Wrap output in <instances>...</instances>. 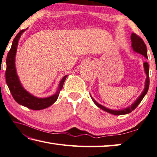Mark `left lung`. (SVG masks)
<instances>
[{
    "mask_svg": "<svg viewBox=\"0 0 157 157\" xmlns=\"http://www.w3.org/2000/svg\"><path fill=\"white\" fill-rule=\"evenodd\" d=\"M131 38V42H132V47L134 51H135L136 53H139L143 55L145 58H147V48H146V45L144 43V42L143 40H142L140 37L139 36L136 35V33H132L131 34L130 36ZM144 70H145V73L146 74V82H145V88L143 92H142L141 95L139 97V98L136 99V100L134 102V103L131 105L130 106H128L124 109L122 110H111L109 109V108H107L106 107H104L102 106V105L98 104L95 99H94L92 97L93 101L94 103L96 104V106H98L99 108H101L104 111H106L107 113H109L110 114H113V115H126V114H128L132 112V110H134L135 108L137 107L138 105L140 104V102L142 101V99H144V96L146 95L148 90V88H149V84H150V79H149V65H148V63L146 62H144Z\"/></svg>",
    "mask_w": 157,
    "mask_h": 157,
    "instance_id": "1",
    "label": "left lung"
}]
</instances>
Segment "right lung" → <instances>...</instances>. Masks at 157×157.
<instances>
[{"instance_id":"right-lung-1","label":"right lung","mask_w":157,"mask_h":157,"mask_svg":"<svg viewBox=\"0 0 157 157\" xmlns=\"http://www.w3.org/2000/svg\"><path fill=\"white\" fill-rule=\"evenodd\" d=\"M26 29H22L16 36L13 39L11 49L7 54L6 59L7 69L5 71V79L10 92L17 103L31 110H39L47 108L52 105L58 99L59 92L63 87L64 81L67 75L64 76L59 82L58 89L53 95L46 98H39L28 93L22 87L17 75L15 66V56L18 47V40L22 33Z\"/></svg>"}]
</instances>
